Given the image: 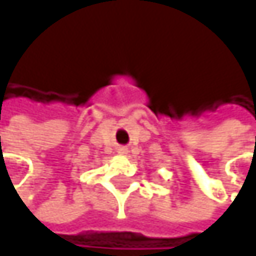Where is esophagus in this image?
<instances>
[{"mask_svg":"<svg viewBox=\"0 0 256 256\" xmlns=\"http://www.w3.org/2000/svg\"><path fill=\"white\" fill-rule=\"evenodd\" d=\"M117 152L122 154V156H126V154H128V148H126V146H118V148H117Z\"/></svg>","mask_w":256,"mask_h":256,"instance_id":"34e87169","label":"esophagus"}]
</instances>
